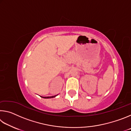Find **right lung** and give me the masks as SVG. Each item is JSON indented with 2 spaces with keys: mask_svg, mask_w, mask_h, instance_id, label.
I'll return each mask as SVG.
<instances>
[{
  "mask_svg": "<svg viewBox=\"0 0 131 131\" xmlns=\"http://www.w3.org/2000/svg\"><path fill=\"white\" fill-rule=\"evenodd\" d=\"M57 95H55V96H46V97H44V96H41L42 97H43V98H52V97H54L56 96Z\"/></svg>",
  "mask_w": 131,
  "mask_h": 131,
  "instance_id": "obj_1",
  "label": "right lung"
}]
</instances>
